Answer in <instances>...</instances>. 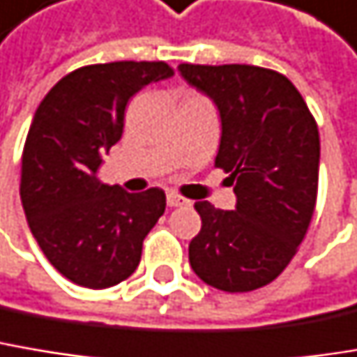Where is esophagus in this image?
I'll return each instance as SVG.
<instances>
[{"label": "esophagus", "mask_w": 357, "mask_h": 357, "mask_svg": "<svg viewBox=\"0 0 357 357\" xmlns=\"http://www.w3.org/2000/svg\"><path fill=\"white\" fill-rule=\"evenodd\" d=\"M183 204H188V200L183 198V196H179V194H176V192H169L167 194V206H183Z\"/></svg>", "instance_id": "1"}]
</instances>
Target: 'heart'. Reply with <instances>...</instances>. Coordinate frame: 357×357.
<instances>
[{
  "instance_id": "1",
  "label": "heart",
  "mask_w": 357,
  "mask_h": 357,
  "mask_svg": "<svg viewBox=\"0 0 357 357\" xmlns=\"http://www.w3.org/2000/svg\"><path fill=\"white\" fill-rule=\"evenodd\" d=\"M188 96H196V93H185V96H183V98H188Z\"/></svg>"
}]
</instances>
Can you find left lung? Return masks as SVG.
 <instances>
[{"mask_svg":"<svg viewBox=\"0 0 357 357\" xmlns=\"http://www.w3.org/2000/svg\"><path fill=\"white\" fill-rule=\"evenodd\" d=\"M179 71L218 106L214 167L229 174L237 196L235 211L194 204L202 229L190 243L192 270L225 292L257 290L286 270L312 220L317 120L294 83L274 69L181 63Z\"/></svg>","mask_w":357,"mask_h":357,"instance_id":"1","label":"left lung"}]
</instances>
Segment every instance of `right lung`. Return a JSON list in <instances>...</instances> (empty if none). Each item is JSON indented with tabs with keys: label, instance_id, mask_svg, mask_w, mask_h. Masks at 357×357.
Returning a JSON list of instances; mask_svg holds the SVG:
<instances>
[{
	"label": "right lung",
	"instance_id": "add662e5",
	"mask_svg": "<svg viewBox=\"0 0 357 357\" xmlns=\"http://www.w3.org/2000/svg\"><path fill=\"white\" fill-rule=\"evenodd\" d=\"M172 75L165 61L85 65L56 82L34 114L22 151V206L52 268L79 286L126 280L165 212L163 190L128 194L96 172L122 137L128 100Z\"/></svg>",
	"mask_w": 357,
	"mask_h": 357
}]
</instances>
